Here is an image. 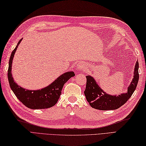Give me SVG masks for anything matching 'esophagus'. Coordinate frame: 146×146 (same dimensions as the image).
I'll list each match as a JSON object with an SVG mask.
<instances>
[{
    "label": "esophagus",
    "mask_w": 146,
    "mask_h": 146,
    "mask_svg": "<svg viewBox=\"0 0 146 146\" xmlns=\"http://www.w3.org/2000/svg\"><path fill=\"white\" fill-rule=\"evenodd\" d=\"M83 68V64L82 63H80L76 65V69L77 70H81Z\"/></svg>",
    "instance_id": "1"
}]
</instances>
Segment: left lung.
I'll return each mask as SVG.
<instances>
[{
	"label": "left lung",
	"instance_id": "8db88e82",
	"mask_svg": "<svg viewBox=\"0 0 146 146\" xmlns=\"http://www.w3.org/2000/svg\"><path fill=\"white\" fill-rule=\"evenodd\" d=\"M134 68V76L127 92L117 96L107 94L99 86L94 77L90 75L86 76V85L84 94L90 105L95 109L109 110L117 109L125 104L137 87L139 78L138 61L136 62Z\"/></svg>",
	"mask_w": 146,
	"mask_h": 146
}]
</instances>
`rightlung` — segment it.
I'll use <instances>...</instances> for the list:
<instances>
[{
    "mask_svg": "<svg viewBox=\"0 0 146 146\" xmlns=\"http://www.w3.org/2000/svg\"><path fill=\"white\" fill-rule=\"evenodd\" d=\"M22 39L23 38L18 42L16 47L12 52L9 60L8 80L11 88L19 100L27 107L31 109H44L52 107L56 105L60 98L64 83L75 76V73L73 71H68L62 74L50 85L37 90H30L18 85L14 82L11 71L12 60Z\"/></svg>",
    "mask_w": 146,
    "mask_h": 146,
    "instance_id": "add662e5",
    "label": "right lung"
}]
</instances>
